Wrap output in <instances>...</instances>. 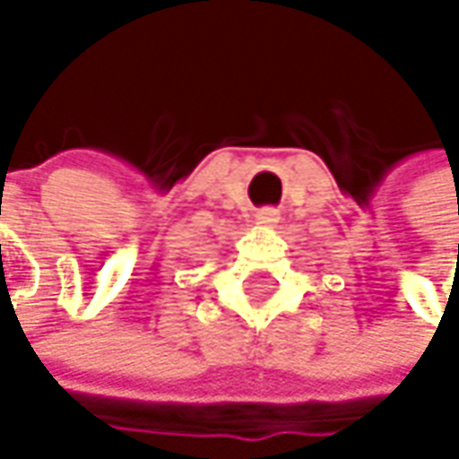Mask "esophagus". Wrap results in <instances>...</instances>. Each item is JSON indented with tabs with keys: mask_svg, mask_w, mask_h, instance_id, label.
<instances>
[{
	"mask_svg": "<svg viewBox=\"0 0 459 459\" xmlns=\"http://www.w3.org/2000/svg\"><path fill=\"white\" fill-rule=\"evenodd\" d=\"M279 222V212L274 207H266V210H259L256 212V224H264V227H272V224Z\"/></svg>",
	"mask_w": 459,
	"mask_h": 459,
	"instance_id": "34e87169",
	"label": "esophagus"
}]
</instances>
